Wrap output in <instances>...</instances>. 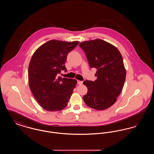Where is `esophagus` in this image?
I'll return each instance as SVG.
<instances>
[{"label": "esophagus", "mask_w": 154, "mask_h": 154, "mask_svg": "<svg viewBox=\"0 0 154 154\" xmlns=\"http://www.w3.org/2000/svg\"><path fill=\"white\" fill-rule=\"evenodd\" d=\"M82 83H83V81H77V84L79 85H81V84H82Z\"/></svg>", "instance_id": "obj_1"}]
</instances>
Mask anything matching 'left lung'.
I'll return each mask as SVG.
<instances>
[{"label":"left lung","mask_w":154,"mask_h":154,"mask_svg":"<svg viewBox=\"0 0 154 154\" xmlns=\"http://www.w3.org/2000/svg\"><path fill=\"white\" fill-rule=\"evenodd\" d=\"M79 46L85 53L90 67L97 69L96 80L83 82L88 88L84 101L94 109H107L117 101L124 85L126 70L121 54L101 39L84 42Z\"/></svg>","instance_id":"8db88e82"}]
</instances>
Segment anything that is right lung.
<instances>
[{
	"label": "right lung",
	"instance_id": "obj_1",
	"mask_svg": "<svg viewBox=\"0 0 154 154\" xmlns=\"http://www.w3.org/2000/svg\"><path fill=\"white\" fill-rule=\"evenodd\" d=\"M79 42L51 40L41 45L33 54L28 67L30 89L37 102L47 111L62 110L67 105L77 80L62 78V70L67 54Z\"/></svg>",
	"mask_w": 154,
	"mask_h": 154
}]
</instances>
